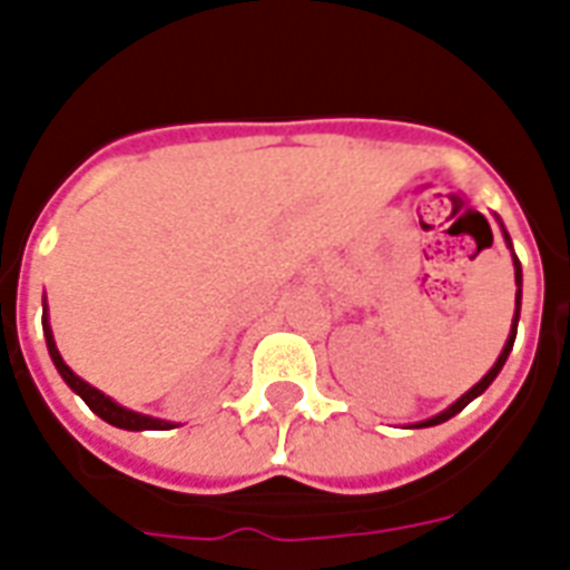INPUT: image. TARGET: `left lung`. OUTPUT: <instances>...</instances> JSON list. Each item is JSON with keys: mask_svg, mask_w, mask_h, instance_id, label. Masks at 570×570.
<instances>
[{"mask_svg": "<svg viewBox=\"0 0 570 570\" xmlns=\"http://www.w3.org/2000/svg\"><path fill=\"white\" fill-rule=\"evenodd\" d=\"M485 224H488V222H485ZM505 242H509V233H505ZM509 245H512V242H509ZM514 284H518V298H514L512 334H509V340H505V348H503V352H500V357H497V364L491 366V370H488L485 379L479 381V384H473V387H470L468 393H464V396H461L459 402H455V405L446 407V411H443V414L432 416V420H425V423H416V425H438V423H446V420H450V416L459 414L461 407H468L470 402H473V399L479 396V393H485L488 384H491V381L497 379V373H500V370H503L505 357H509V352H512V346H514V334H518V316H521V263H518V257H514Z\"/></svg>", "mask_w": 570, "mask_h": 570, "instance_id": "8db88e82", "label": "left lung"}]
</instances>
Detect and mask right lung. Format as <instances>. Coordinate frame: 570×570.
Masks as SVG:
<instances>
[{"mask_svg": "<svg viewBox=\"0 0 570 570\" xmlns=\"http://www.w3.org/2000/svg\"><path fill=\"white\" fill-rule=\"evenodd\" d=\"M43 337H47L49 357H52V364H56V370L61 373V379L70 384V390H73V393H79V396L85 399V405L91 407L94 414L100 416V420H106V423H111V425H118V429H129V432H145V429H150V432H165V429H174V425L165 423V420H154V416L136 414V411L120 407L118 402H111L106 393H100V390L91 387L88 381L79 379V375H76L73 370L65 364V361H61V355H58L56 340H52V331H49L47 313H43Z\"/></svg>", "mask_w": 570, "mask_h": 570, "instance_id": "add662e5", "label": "right lung"}]
</instances>
